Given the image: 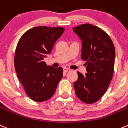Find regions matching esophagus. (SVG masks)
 Masks as SVG:
<instances>
[{
	"mask_svg": "<svg viewBox=\"0 0 128 128\" xmlns=\"http://www.w3.org/2000/svg\"><path fill=\"white\" fill-rule=\"evenodd\" d=\"M64 72H70V69H69V68H64Z\"/></svg>",
	"mask_w": 128,
	"mask_h": 128,
	"instance_id": "esophagus-1",
	"label": "esophagus"
}]
</instances>
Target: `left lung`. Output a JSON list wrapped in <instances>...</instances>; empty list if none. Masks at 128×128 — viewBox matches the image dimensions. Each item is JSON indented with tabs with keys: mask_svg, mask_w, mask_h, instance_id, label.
<instances>
[{
	"mask_svg": "<svg viewBox=\"0 0 128 128\" xmlns=\"http://www.w3.org/2000/svg\"><path fill=\"white\" fill-rule=\"evenodd\" d=\"M73 30L82 40L80 58L86 60L88 72H78L74 82L78 98L86 104L97 102L107 90L112 78L115 49L108 34L97 26L89 24L74 27Z\"/></svg>",
	"mask_w": 128,
	"mask_h": 128,
	"instance_id": "left-lung-1",
	"label": "left lung"
}]
</instances>
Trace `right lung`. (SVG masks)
I'll use <instances>...</instances> for the list:
<instances>
[{
    "mask_svg": "<svg viewBox=\"0 0 128 128\" xmlns=\"http://www.w3.org/2000/svg\"><path fill=\"white\" fill-rule=\"evenodd\" d=\"M64 32L60 27H33L26 31L17 43L15 69L25 92L33 101L43 102L50 98L63 77L62 68L48 66L43 60L50 54Z\"/></svg>",
    "mask_w": 128,
    "mask_h": 128,
    "instance_id": "add662e5",
    "label": "right lung"
}]
</instances>
